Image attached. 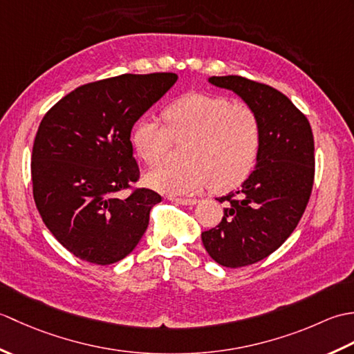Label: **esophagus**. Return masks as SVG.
Wrapping results in <instances>:
<instances>
[{"mask_svg": "<svg viewBox=\"0 0 354 354\" xmlns=\"http://www.w3.org/2000/svg\"><path fill=\"white\" fill-rule=\"evenodd\" d=\"M171 202H176L179 205H185V207H190V205H196L198 204V199H183V198H170Z\"/></svg>", "mask_w": 354, "mask_h": 354, "instance_id": "esophagus-1", "label": "esophagus"}]
</instances>
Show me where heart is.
Segmentation results:
<instances>
[{"label": "heart", "instance_id": "obj_1", "mask_svg": "<svg viewBox=\"0 0 354 354\" xmlns=\"http://www.w3.org/2000/svg\"><path fill=\"white\" fill-rule=\"evenodd\" d=\"M165 126L142 118L132 131V145L149 165L160 164L173 140L190 138L185 165H161L146 175L152 189L167 194H194L209 184L230 190L250 175L260 149V122L246 104L223 95L189 94L164 109Z\"/></svg>", "mask_w": 354, "mask_h": 354}]
</instances>
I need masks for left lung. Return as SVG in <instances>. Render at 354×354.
<instances>
[{
  "mask_svg": "<svg viewBox=\"0 0 354 354\" xmlns=\"http://www.w3.org/2000/svg\"><path fill=\"white\" fill-rule=\"evenodd\" d=\"M208 82L237 94L260 122L255 169L217 201H227L222 222L202 232V243L216 263L242 268L278 250L301 219L315 176V145L309 120L272 86L240 76Z\"/></svg>",
  "mask_w": 354,
  "mask_h": 354,
  "instance_id": "obj_1",
  "label": "left lung"
}]
</instances>
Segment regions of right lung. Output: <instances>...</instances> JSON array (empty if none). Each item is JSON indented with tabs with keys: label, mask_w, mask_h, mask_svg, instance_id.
I'll return each mask as SVG.
<instances>
[{
	"label": "right lung",
	"mask_w": 354,
	"mask_h": 354,
	"mask_svg": "<svg viewBox=\"0 0 354 354\" xmlns=\"http://www.w3.org/2000/svg\"><path fill=\"white\" fill-rule=\"evenodd\" d=\"M173 73L122 74L82 85L59 100L37 129L33 198L51 234L76 257L111 265L138 245L161 196L137 189L131 131L176 84Z\"/></svg>",
	"instance_id": "add662e5"
}]
</instances>
